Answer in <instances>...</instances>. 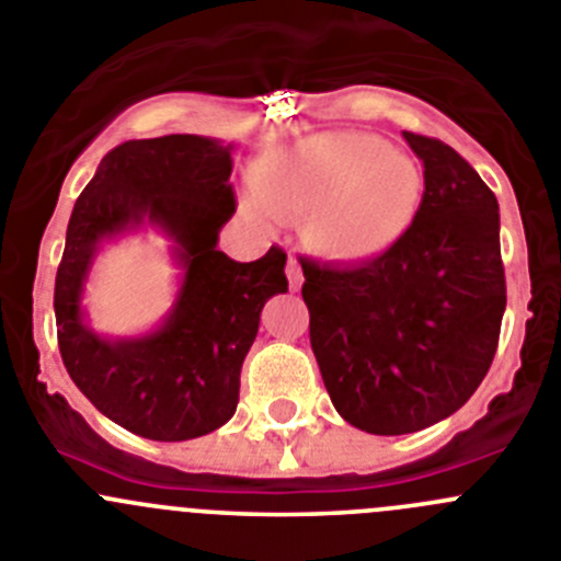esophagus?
Listing matches in <instances>:
<instances>
[{
    "mask_svg": "<svg viewBox=\"0 0 561 561\" xmlns=\"http://www.w3.org/2000/svg\"><path fill=\"white\" fill-rule=\"evenodd\" d=\"M287 282H290V290H298L301 282H305V274H301V265L296 263V256L287 260Z\"/></svg>",
    "mask_w": 561,
    "mask_h": 561,
    "instance_id": "esophagus-1",
    "label": "esophagus"
}]
</instances>
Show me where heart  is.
<instances>
[{
  "instance_id": "1",
  "label": "heart",
  "mask_w": 561,
  "mask_h": 561,
  "mask_svg": "<svg viewBox=\"0 0 561 561\" xmlns=\"http://www.w3.org/2000/svg\"><path fill=\"white\" fill-rule=\"evenodd\" d=\"M251 213L305 221L301 238L329 263H374L407 238L426 196L415 157L365 133H323L254 165Z\"/></svg>"
}]
</instances>
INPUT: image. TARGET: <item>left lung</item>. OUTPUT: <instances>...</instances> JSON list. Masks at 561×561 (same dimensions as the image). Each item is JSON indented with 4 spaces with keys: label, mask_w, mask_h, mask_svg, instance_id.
I'll return each mask as SVG.
<instances>
[{
    "label": "left lung",
    "mask_w": 561,
    "mask_h": 561,
    "mask_svg": "<svg viewBox=\"0 0 561 561\" xmlns=\"http://www.w3.org/2000/svg\"><path fill=\"white\" fill-rule=\"evenodd\" d=\"M404 140L426 176L407 238L374 263L301 260L329 399L343 421L387 437L446 421L473 396L506 310L495 193L443 140Z\"/></svg>",
    "instance_id": "1"
}]
</instances>
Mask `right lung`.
<instances>
[{
  "label": "right lung",
  "instance_id": "add662e5",
  "mask_svg": "<svg viewBox=\"0 0 561 561\" xmlns=\"http://www.w3.org/2000/svg\"><path fill=\"white\" fill-rule=\"evenodd\" d=\"M232 151L207 135L127 140L104 154L68 218L55 279L62 365L104 417L146 439L202 437L234 415L260 312L287 293L282 249L254 263L218 251L234 213ZM146 228L170 240L175 305L149 333H99L84 310L92 263L107 242Z\"/></svg>",
  "mask_w": 561,
  "mask_h": 561
}]
</instances>
